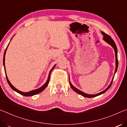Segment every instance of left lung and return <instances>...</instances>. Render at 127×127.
Wrapping results in <instances>:
<instances>
[{"instance_id":"8db88e82","label":"left lung","mask_w":127,"mask_h":127,"mask_svg":"<svg viewBox=\"0 0 127 127\" xmlns=\"http://www.w3.org/2000/svg\"><path fill=\"white\" fill-rule=\"evenodd\" d=\"M102 34L103 35V40H104L105 41H106L107 43H109V44H110L112 47H113V48L114 49V51H115V59H116V68H115V73L116 72V71H117V69H118V50H117V48H116V45L115 44V42H114V41L112 39V38H111L110 36H109V35H107L104 32H102ZM114 77L113 78V79H112L111 82L110 83V84L109 85V86L107 87V88L104 90L102 92H101L99 93H97V94H95V95H88L87 94V93H85L84 92H82V91L79 90L77 88H76L75 87H74L73 86H72V84L70 82H69L70 83V87H71V88L73 89V90L75 91V92H76V93H78V94H79L80 95H83V97H87V98H92V97H94L95 96H97V95H99L101 94H103V93H104L105 92H106V91L108 90L110 88V87H111L112 83H113V79Z\"/></svg>"}]
</instances>
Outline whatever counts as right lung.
I'll list each match as a JSON object with an SVG mask.
<instances>
[{"label":"right lung","instance_id":"right-lung-1","mask_svg":"<svg viewBox=\"0 0 127 127\" xmlns=\"http://www.w3.org/2000/svg\"><path fill=\"white\" fill-rule=\"evenodd\" d=\"M8 45H9V44H8ZM8 46H7V47H8ZM7 47L6 48V49H5V51H4V53L3 64H4V68H5V53H6V51H7ZM55 67V65L53 67V68H52V69L51 70V71H50V72H49V76H48V80H47V81L46 82V83H45V84H44V85H43V86L42 87H40V88H39V89H35V90H33V91H30V92H21V91H18V89H17L16 88H14V87L11 84V83H10L9 80H8V78H7V75H6V74H5V76H6V78H7V80L8 83V84H9V86L11 87V88H12V89H13V90L15 91L16 92H17L18 93H20V94H21V95H24V96H32V95H36V94H38V93H40L41 92H42V91H43V90H44V89L45 88H46L47 86H48V84L49 82L50 75H51V71H52V70L53 69L54 67ZM5 73H6V72H5Z\"/></svg>","mask_w":127,"mask_h":127}]
</instances>
